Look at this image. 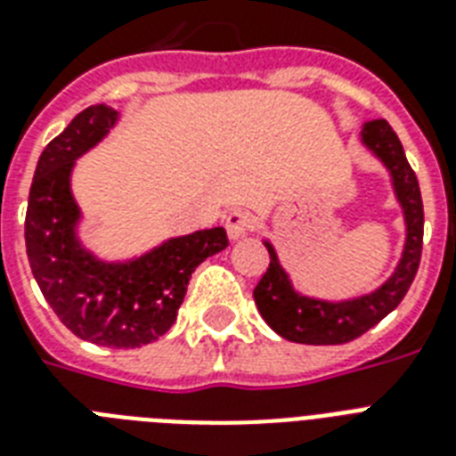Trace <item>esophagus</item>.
I'll use <instances>...</instances> for the list:
<instances>
[{"instance_id": "34e87169", "label": "esophagus", "mask_w": 456, "mask_h": 456, "mask_svg": "<svg viewBox=\"0 0 456 456\" xmlns=\"http://www.w3.org/2000/svg\"><path fill=\"white\" fill-rule=\"evenodd\" d=\"M253 224H256V217H253L250 210H243V208L232 210L224 217V229H227L229 239H241V236H246L253 229Z\"/></svg>"}]
</instances>
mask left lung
<instances>
[{"instance_id": "1", "label": "left lung", "mask_w": 456, "mask_h": 456, "mask_svg": "<svg viewBox=\"0 0 456 456\" xmlns=\"http://www.w3.org/2000/svg\"><path fill=\"white\" fill-rule=\"evenodd\" d=\"M364 144L388 165L395 184L397 199L404 208L407 217V246L400 260V267L386 284L364 298L347 300V303H324V300L303 298L291 289V281L281 270L277 253L272 246L270 267L257 281L256 305L265 322L286 340L307 343V346H340L360 338L383 317H388L410 291L417 277L424 248V200L419 189L417 175L407 163L404 149L397 139L395 130L386 120H367L362 130Z\"/></svg>"}]
</instances>
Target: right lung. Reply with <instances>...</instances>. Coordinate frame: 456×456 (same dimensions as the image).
<instances>
[{"instance_id":"obj_1","label":"right lung","mask_w":456,"mask_h":456,"mask_svg":"<svg viewBox=\"0 0 456 456\" xmlns=\"http://www.w3.org/2000/svg\"><path fill=\"white\" fill-rule=\"evenodd\" d=\"M116 123V110L89 106L42 151L25 213V250L37 286L77 338L103 347H142L160 338L184 300L191 272L227 248L222 227L163 243L130 265H103L75 241L77 206L70 170Z\"/></svg>"}]
</instances>
